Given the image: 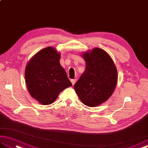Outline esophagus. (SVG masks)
I'll return each mask as SVG.
<instances>
[{"instance_id": "34e87169", "label": "esophagus", "mask_w": 148, "mask_h": 148, "mask_svg": "<svg viewBox=\"0 0 148 148\" xmlns=\"http://www.w3.org/2000/svg\"><path fill=\"white\" fill-rule=\"evenodd\" d=\"M76 79H71V83H72V85H74V84L76 83Z\"/></svg>"}]
</instances>
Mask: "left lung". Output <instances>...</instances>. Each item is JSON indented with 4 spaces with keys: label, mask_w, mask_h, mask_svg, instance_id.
<instances>
[{
    "label": "left lung",
    "mask_w": 148,
    "mask_h": 148,
    "mask_svg": "<svg viewBox=\"0 0 148 148\" xmlns=\"http://www.w3.org/2000/svg\"><path fill=\"white\" fill-rule=\"evenodd\" d=\"M86 69L74 88L84 105L96 107L107 101L114 92L118 72L114 61L104 50L95 48L81 53Z\"/></svg>",
    "instance_id": "8db88e82"
}]
</instances>
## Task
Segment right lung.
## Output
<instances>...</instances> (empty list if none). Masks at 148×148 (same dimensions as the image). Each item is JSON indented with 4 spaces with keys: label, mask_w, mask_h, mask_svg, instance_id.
Returning <instances> with one entry per match:
<instances>
[{
    "label": "right lung",
    "mask_w": 148,
    "mask_h": 148,
    "mask_svg": "<svg viewBox=\"0 0 148 148\" xmlns=\"http://www.w3.org/2000/svg\"><path fill=\"white\" fill-rule=\"evenodd\" d=\"M60 55L55 48L47 47L34 55L26 65L27 90L40 104H51L60 93L72 85L60 64Z\"/></svg>",
    "instance_id": "obj_1"
}]
</instances>
